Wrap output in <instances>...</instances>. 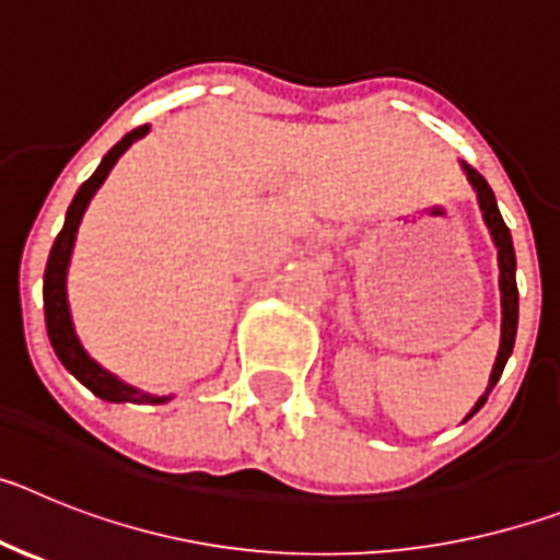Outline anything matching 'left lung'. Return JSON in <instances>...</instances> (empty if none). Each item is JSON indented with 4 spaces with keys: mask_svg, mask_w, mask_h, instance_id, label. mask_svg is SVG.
Masks as SVG:
<instances>
[{
    "mask_svg": "<svg viewBox=\"0 0 560 560\" xmlns=\"http://www.w3.org/2000/svg\"><path fill=\"white\" fill-rule=\"evenodd\" d=\"M463 173L465 179L471 182L474 192H477L479 210H482V221L491 232V241L497 246V260H499V294H502V336H499V353L497 361H493L491 378H488V389L479 395V400L474 404V409L465 415V420L474 418L479 409L485 407V400L491 395V389L497 387L499 375H502L504 364L511 359L513 353V341H516V328H518V289H516V252H513V237L511 230L504 226L502 212L497 207V196H493L491 185L474 171L471 165H465L463 162Z\"/></svg>",
    "mask_w": 560,
    "mask_h": 560,
    "instance_id": "left-lung-1",
    "label": "left lung"
}]
</instances>
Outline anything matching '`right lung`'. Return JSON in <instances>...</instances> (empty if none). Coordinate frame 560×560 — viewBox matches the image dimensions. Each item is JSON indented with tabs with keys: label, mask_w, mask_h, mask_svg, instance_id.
Masks as SVG:
<instances>
[{
	"label": "right lung",
	"mask_w": 560,
	"mask_h": 560,
	"mask_svg": "<svg viewBox=\"0 0 560 560\" xmlns=\"http://www.w3.org/2000/svg\"><path fill=\"white\" fill-rule=\"evenodd\" d=\"M148 131H151V126H140L133 128L131 133H126V137L103 156L97 171L83 182L81 190H78L75 199H72V205H69L67 219H63V230L58 232L56 244L49 249L47 269H44V319H47V336L49 341H52V350H56V355L61 359L63 368L75 375L83 387L92 389L97 398L112 400V404H167L173 395L142 393L140 387H131V384L120 381L114 373H108L106 368H101V364L83 350L81 339H78L75 334V323H72V311H69L67 271L69 260H72V249H75L78 226H81L89 201L95 199V192L101 190V185L106 182V176L112 173V167L117 165V160H120L122 153H126L133 142L142 140Z\"/></svg>",
	"instance_id": "add662e5"
}]
</instances>
